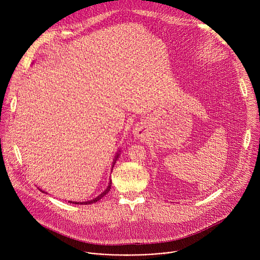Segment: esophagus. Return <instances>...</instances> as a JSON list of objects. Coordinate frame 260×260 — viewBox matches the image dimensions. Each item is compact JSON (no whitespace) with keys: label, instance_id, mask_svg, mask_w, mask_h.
Masks as SVG:
<instances>
[{"label":"esophagus","instance_id":"1","mask_svg":"<svg viewBox=\"0 0 260 260\" xmlns=\"http://www.w3.org/2000/svg\"><path fill=\"white\" fill-rule=\"evenodd\" d=\"M145 131H146V128H145L144 125L138 124V125H136V127H135V129H134V134H135L137 137H141V136L145 133Z\"/></svg>","mask_w":260,"mask_h":260}]
</instances>
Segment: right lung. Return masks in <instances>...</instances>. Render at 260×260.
Masks as SVG:
<instances>
[{
	"label": "right lung",
	"instance_id": "obj_1",
	"mask_svg": "<svg viewBox=\"0 0 260 260\" xmlns=\"http://www.w3.org/2000/svg\"><path fill=\"white\" fill-rule=\"evenodd\" d=\"M120 152V151H119ZM118 156H119V153H117L116 154V156H115V159H114V162H113V167H114V165H115V162H116V160H117V158H118ZM111 184H112V182H111V180H110V182H109V184H108V187L106 188V190L104 191V192H102L99 197H96L95 199H93V200H90V201H87V202H71V201H69L68 203H71V204H75V205H90V204H93V203H96V202H99L101 199H103L109 191H110V189H111ZM41 190V189H40ZM42 191V190H41ZM44 192V191H43Z\"/></svg>",
	"mask_w": 260,
	"mask_h": 260
}]
</instances>
